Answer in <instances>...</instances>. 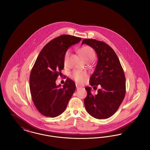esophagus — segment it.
Returning a JSON list of instances; mask_svg holds the SVG:
<instances>
[{
  "label": "esophagus",
  "mask_w": 150,
  "mask_h": 150,
  "mask_svg": "<svg viewBox=\"0 0 150 150\" xmlns=\"http://www.w3.org/2000/svg\"><path fill=\"white\" fill-rule=\"evenodd\" d=\"M76 89H77V90H78L79 89H80V88H81V86H79L78 85H77V84H76Z\"/></svg>",
  "instance_id": "esophagus-1"
}]
</instances>
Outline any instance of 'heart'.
<instances>
[{"label":"heart","instance_id":"1","mask_svg":"<svg viewBox=\"0 0 150 150\" xmlns=\"http://www.w3.org/2000/svg\"><path fill=\"white\" fill-rule=\"evenodd\" d=\"M79 53L83 58V59L86 62H91L93 61L96 57V53L93 48L89 46H84L79 50ZM70 51L67 50L64 54V64L67 63ZM70 76L75 81L78 83H83L85 81L87 77V73L86 71L81 70H74L70 74Z\"/></svg>","mask_w":150,"mask_h":150}]
</instances>
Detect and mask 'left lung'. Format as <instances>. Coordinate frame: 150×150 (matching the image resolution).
I'll return each instance as SVG.
<instances>
[{"label": "left lung", "instance_id": "left-lung-1", "mask_svg": "<svg viewBox=\"0 0 150 150\" xmlns=\"http://www.w3.org/2000/svg\"><path fill=\"white\" fill-rule=\"evenodd\" d=\"M82 44L91 46L97 54V64L89 84L94 87L100 86L96 95L91 93V87H86V110L94 118L107 119L116 112L125 97L126 85L124 70L114 50L106 43L85 39Z\"/></svg>", "mask_w": 150, "mask_h": 150}]
</instances>
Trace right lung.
Wrapping results in <instances>:
<instances>
[{
  "label": "right lung",
  "instance_id": "1",
  "mask_svg": "<svg viewBox=\"0 0 150 150\" xmlns=\"http://www.w3.org/2000/svg\"><path fill=\"white\" fill-rule=\"evenodd\" d=\"M81 40L74 36H59L43 47L36 59L30 75V90L35 106L44 116L54 117L61 114L75 91L71 79H66L62 88L56 80L64 68L66 52Z\"/></svg>",
  "mask_w": 150,
  "mask_h": 150
}]
</instances>
